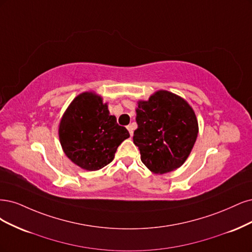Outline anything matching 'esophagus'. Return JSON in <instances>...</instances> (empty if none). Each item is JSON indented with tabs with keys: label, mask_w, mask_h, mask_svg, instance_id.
I'll return each mask as SVG.
<instances>
[{
	"label": "esophagus",
	"mask_w": 252,
	"mask_h": 252,
	"mask_svg": "<svg viewBox=\"0 0 252 252\" xmlns=\"http://www.w3.org/2000/svg\"><path fill=\"white\" fill-rule=\"evenodd\" d=\"M126 128H127V131H128V133H129V135H131V137L133 136V126L132 125H129V126H126Z\"/></svg>",
	"instance_id": "1"
}]
</instances>
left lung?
Here are the masks:
<instances>
[{
	"label": "left lung",
	"mask_w": 252,
	"mask_h": 252,
	"mask_svg": "<svg viewBox=\"0 0 252 252\" xmlns=\"http://www.w3.org/2000/svg\"><path fill=\"white\" fill-rule=\"evenodd\" d=\"M133 141L142 163L154 174H166L183 165L199 133L197 116L181 96L166 90L138 100Z\"/></svg>",
	"instance_id": "8db88e82"
}]
</instances>
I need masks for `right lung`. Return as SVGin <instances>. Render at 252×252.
Listing matches in <instances>:
<instances>
[{"label": "right lung", "mask_w": 252, "mask_h": 252, "mask_svg": "<svg viewBox=\"0 0 252 252\" xmlns=\"http://www.w3.org/2000/svg\"><path fill=\"white\" fill-rule=\"evenodd\" d=\"M62 149L74 164L86 170H98L114 159L119 144L129 137L108 102L93 91L77 95L68 105L59 126Z\"/></svg>", "instance_id": "right-lung-1"}]
</instances>
